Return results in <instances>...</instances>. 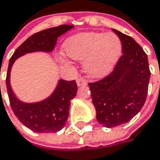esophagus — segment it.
<instances>
[{"mask_svg": "<svg viewBox=\"0 0 160 160\" xmlns=\"http://www.w3.org/2000/svg\"><path fill=\"white\" fill-rule=\"evenodd\" d=\"M77 85L78 87H81V86H86L88 84V82H87V80L85 79H83V78H78L77 79Z\"/></svg>", "mask_w": 160, "mask_h": 160, "instance_id": "obj_1", "label": "esophagus"}]
</instances>
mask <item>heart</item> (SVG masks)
I'll list each match as a JSON object with an SVG mask.
<instances>
[{"mask_svg": "<svg viewBox=\"0 0 160 160\" xmlns=\"http://www.w3.org/2000/svg\"><path fill=\"white\" fill-rule=\"evenodd\" d=\"M67 56L77 61H83L87 74L102 78L112 72L122 52V43L113 32H82L70 37L64 42ZM61 63L66 58L63 53L58 56Z\"/></svg>", "mask_w": 160, "mask_h": 160, "instance_id": "heart-1", "label": "heart"}]
</instances>
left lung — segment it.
<instances>
[{
    "label": "left lung",
    "mask_w": 160,
    "mask_h": 160,
    "mask_svg": "<svg viewBox=\"0 0 160 160\" xmlns=\"http://www.w3.org/2000/svg\"><path fill=\"white\" fill-rule=\"evenodd\" d=\"M112 31L121 41L123 55L110 74L88 84L97 121L105 128L127 123L140 112L151 77L148 57L142 47L132 37Z\"/></svg>",
    "instance_id": "obj_1"
}]
</instances>
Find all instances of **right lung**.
I'll list each match as a JSON object with an SVG mask.
<instances>
[{"mask_svg":"<svg viewBox=\"0 0 160 160\" xmlns=\"http://www.w3.org/2000/svg\"><path fill=\"white\" fill-rule=\"evenodd\" d=\"M73 28L62 25L36 32L16 49L8 63L6 85L10 106L20 122L36 133H55L64 127L69 116L71 100L77 94L75 80H59L49 97L36 102H25L16 97L10 86V71L15 61L27 53L52 52L58 38Z\"/></svg>","mask_w":160,"mask_h":160,"instance_id":"add662e5","label":"right lung"}]
</instances>
